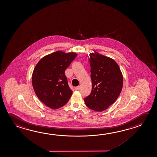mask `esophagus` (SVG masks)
Masks as SVG:
<instances>
[{
	"instance_id": "esophagus-1",
	"label": "esophagus",
	"mask_w": 157,
	"mask_h": 157,
	"mask_svg": "<svg viewBox=\"0 0 157 157\" xmlns=\"http://www.w3.org/2000/svg\"><path fill=\"white\" fill-rule=\"evenodd\" d=\"M80 89V86H76V87H75V89L76 90H78Z\"/></svg>"
}]
</instances>
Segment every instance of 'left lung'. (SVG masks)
<instances>
[{
  "instance_id": "8db88e82",
  "label": "left lung",
  "mask_w": 157,
  "mask_h": 157,
  "mask_svg": "<svg viewBox=\"0 0 157 157\" xmlns=\"http://www.w3.org/2000/svg\"><path fill=\"white\" fill-rule=\"evenodd\" d=\"M92 90L84 98L88 108L102 112L116 102L122 90L123 78L118 64L114 59L90 53Z\"/></svg>"
}]
</instances>
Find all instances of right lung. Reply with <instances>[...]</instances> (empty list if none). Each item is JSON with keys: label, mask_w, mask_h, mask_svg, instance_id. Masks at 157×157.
I'll return each mask as SVG.
<instances>
[{"label": "right lung", "mask_w": 157, "mask_h": 157, "mask_svg": "<svg viewBox=\"0 0 157 157\" xmlns=\"http://www.w3.org/2000/svg\"><path fill=\"white\" fill-rule=\"evenodd\" d=\"M77 56L75 52L58 51L43 57L32 75V85L37 97L52 109L62 107L68 102L72 90L64 71Z\"/></svg>", "instance_id": "right-lung-1"}]
</instances>
